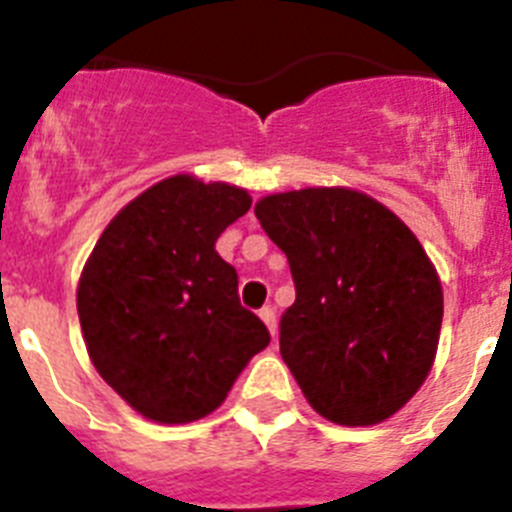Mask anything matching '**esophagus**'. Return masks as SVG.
<instances>
[{"label": "esophagus", "instance_id": "obj_1", "mask_svg": "<svg viewBox=\"0 0 512 512\" xmlns=\"http://www.w3.org/2000/svg\"><path fill=\"white\" fill-rule=\"evenodd\" d=\"M259 315H261V320L266 323V328H269L271 336H277V310H274L271 305H266V307H261Z\"/></svg>", "mask_w": 512, "mask_h": 512}]
</instances>
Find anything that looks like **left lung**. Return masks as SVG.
<instances>
[{"label":"left lung","mask_w":512,"mask_h":512,"mask_svg":"<svg viewBox=\"0 0 512 512\" xmlns=\"http://www.w3.org/2000/svg\"><path fill=\"white\" fill-rule=\"evenodd\" d=\"M256 217L295 279L279 351L302 395L338 425L395 415L431 372L443 320L441 282L413 230L343 187L269 194Z\"/></svg>","instance_id":"left-lung-1"}]
</instances>
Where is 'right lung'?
Instances as JSON below:
<instances>
[{"label":"right lung","instance_id":"add662e5","mask_svg":"<svg viewBox=\"0 0 512 512\" xmlns=\"http://www.w3.org/2000/svg\"><path fill=\"white\" fill-rule=\"evenodd\" d=\"M248 207L246 189L171 176L112 217L81 271L76 310L94 369L148 420L205 418L269 346L215 251Z\"/></svg>","mask_w":512,"mask_h":512}]
</instances>
